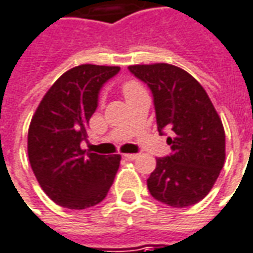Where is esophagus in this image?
<instances>
[{"mask_svg":"<svg viewBox=\"0 0 253 253\" xmlns=\"http://www.w3.org/2000/svg\"><path fill=\"white\" fill-rule=\"evenodd\" d=\"M138 156H140L138 154H126L125 158H126V159H130V161H134V159H137Z\"/></svg>","mask_w":253,"mask_h":253,"instance_id":"obj_1","label":"esophagus"}]
</instances>
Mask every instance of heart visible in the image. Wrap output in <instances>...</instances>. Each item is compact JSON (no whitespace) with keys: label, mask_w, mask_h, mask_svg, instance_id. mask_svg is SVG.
I'll list each match as a JSON object with an SVG mask.
<instances>
[{"label":"heart","mask_w":253,"mask_h":253,"mask_svg":"<svg viewBox=\"0 0 253 253\" xmlns=\"http://www.w3.org/2000/svg\"><path fill=\"white\" fill-rule=\"evenodd\" d=\"M122 90H123L125 97L128 98V97H131V95H134V94H138V92H141L144 88H142V87H141V84L137 83L135 80H127L126 83L123 84Z\"/></svg>","instance_id":"heart-1"}]
</instances>
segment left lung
Masks as SVG:
<instances>
[{
  "mask_svg": "<svg viewBox=\"0 0 253 253\" xmlns=\"http://www.w3.org/2000/svg\"><path fill=\"white\" fill-rule=\"evenodd\" d=\"M128 70L154 95L159 133L171 130V154L156 159L147 180L151 195L173 208H187L212 190L226 159V134L204 87L169 63L133 65Z\"/></svg>",
  "mask_w": 253,
  "mask_h": 253,
  "instance_id": "obj_1",
  "label": "left lung"
}]
</instances>
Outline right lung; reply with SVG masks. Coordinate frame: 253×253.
Listing matches in <instances>:
<instances>
[{
    "label": "right lung",
    "instance_id": "1",
    "mask_svg": "<svg viewBox=\"0 0 253 253\" xmlns=\"http://www.w3.org/2000/svg\"><path fill=\"white\" fill-rule=\"evenodd\" d=\"M119 66L80 65L65 72L41 99L29 127L27 154L40 187L55 204L87 209L104 201L119 169L120 155L85 152L88 122L98 94Z\"/></svg>",
    "mask_w": 253,
    "mask_h": 253
}]
</instances>
